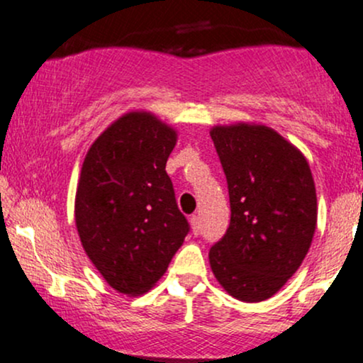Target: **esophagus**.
<instances>
[{"instance_id": "1", "label": "esophagus", "mask_w": 363, "mask_h": 363, "mask_svg": "<svg viewBox=\"0 0 363 363\" xmlns=\"http://www.w3.org/2000/svg\"><path fill=\"white\" fill-rule=\"evenodd\" d=\"M190 225H192V231H194V235H201V231H202V223H201V218H199V216H192V218H190Z\"/></svg>"}]
</instances>
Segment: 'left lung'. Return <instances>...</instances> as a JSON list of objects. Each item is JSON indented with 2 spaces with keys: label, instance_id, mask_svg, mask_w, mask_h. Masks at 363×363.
Returning a JSON list of instances; mask_svg holds the SVG:
<instances>
[{
  "label": "left lung",
  "instance_id": "8db88e82",
  "mask_svg": "<svg viewBox=\"0 0 363 363\" xmlns=\"http://www.w3.org/2000/svg\"><path fill=\"white\" fill-rule=\"evenodd\" d=\"M225 171L231 219L209 250L216 279L242 302H262L295 274L317 223L315 185L298 149L264 125L211 132Z\"/></svg>",
  "mask_w": 363,
  "mask_h": 363
}]
</instances>
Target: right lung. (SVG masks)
Returning a JSON list of instances; mask_svg holds the SVG:
<instances>
[{
  "label": "right lung",
  "instance_id": "obj_1",
  "mask_svg": "<svg viewBox=\"0 0 363 363\" xmlns=\"http://www.w3.org/2000/svg\"><path fill=\"white\" fill-rule=\"evenodd\" d=\"M177 133L149 113L121 116L89 149L75 199L85 254L109 286L150 290L189 235L166 161Z\"/></svg>",
  "mask_w": 363,
  "mask_h": 363
}]
</instances>
